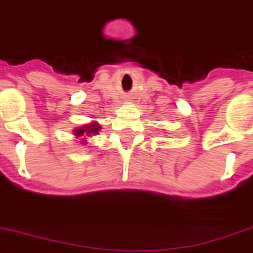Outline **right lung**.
Masks as SVG:
<instances>
[{"label": "right lung", "instance_id": "obj_1", "mask_svg": "<svg viewBox=\"0 0 253 253\" xmlns=\"http://www.w3.org/2000/svg\"><path fill=\"white\" fill-rule=\"evenodd\" d=\"M98 130H100V125H98V124H89V125H85L84 128L76 129L75 134H76V136H83V134L90 136V134H97Z\"/></svg>", "mask_w": 253, "mask_h": 253}]
</instances>
